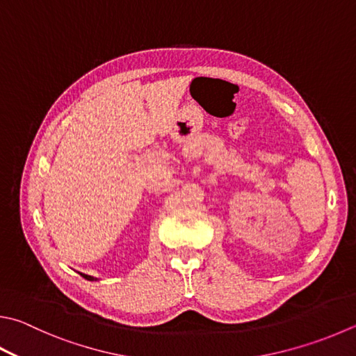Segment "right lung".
<instances>
[{
	"label": "right lung",
	"instance_id": "obj_1",
	"mask_svg": "<svg viewBox=\"0 0 356 356\" xmlns=\"http://www.w3.org/2000/svg\"><path fill=\"white\" fill-rule=\"evenodd\" d=\"M83 279H87V280H98V279H95V277H92V275H87V274H82V273H79Z\"/></svg>",
	"mask_w": 356,
	"mask_h": 356
}]
</instances>
